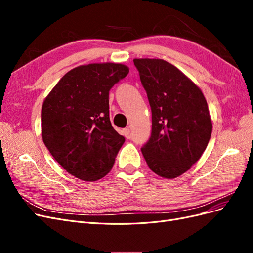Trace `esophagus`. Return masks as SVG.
Segmentation results:
<instances>
[{"label":"esophagus","mask_w":253,"mask_h":253,"mask_svg":"<svg viewBox=\"0 0 253 253\" xmlns=\"http://www.w3.org/2000/svg\"><path fill=\"white\" fill-rule=\"evenodd\" d=\"M122 135H124L125 137H126V138H128V137H129V128L126 127V128L122 129Z\"/></svg>","instance_id":"34e87169"}]
</instances>
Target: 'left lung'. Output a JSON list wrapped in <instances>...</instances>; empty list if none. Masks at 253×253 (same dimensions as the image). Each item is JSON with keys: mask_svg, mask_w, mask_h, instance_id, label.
Instances as JSON below:
<instances>
[{"mask_svg": "<svg viewBox=\"0 0 253 253\" xmlns=\"http://www.w3.org/2000/svg\"><path fill=\"white\" fill-rule=\"evenodd\" d=\"M152 112V133L141 152L150 169L165 178L188 171L210 140L208 104L195 84L162 59H134Z\"/></svg>", "mask_w": 253, "mask_h": 253, "instance_id": "obj_1", "label": "left lung"}]
</instances>
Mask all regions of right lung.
Returning a JSON list of instances; mask_svg holds the SVG:
<instances>
[{
	"instance_id": "right-lung-1",
	"label": "right lung",
	"mask_w": 253,
	"mask_h": 253,
	"mask_svg": "<svg viewBox=\"0 0 253 253\" xmlns=\"http://www.w3.org/2000/svg\"><path fill=\"white\" fill-rule=\"evenodd\" d=\"M127 74L128 67L118 63L81 65L66 73L45 98L43 142L75 177L95 181L111 171L126 139L112 126L109 93Z\"/></svg>"
}]
</instances>
